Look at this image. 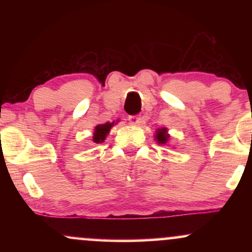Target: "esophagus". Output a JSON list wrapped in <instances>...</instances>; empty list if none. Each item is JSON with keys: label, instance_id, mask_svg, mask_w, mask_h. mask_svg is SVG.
I'll list each match as a JSON object with an SVG mask.
<instances>
[{"label": "esophagus", "instance_id": "esophagus-1", "mask_svg": "<svg viewBox=\"0 0 252 252\" xmlns=\"http://www.w3.org/2000/svg\"><path fill=\"white\" fill-rule=\"evenodd\" d=\"M129 122L131 126H141V123H142V118L137 116H130Z\"/></svg>", "mask_w": 252, "mask_h": 252}]
</instances>
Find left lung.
I'll return each mask as SVG.
<instances>
[{
	"instance_id": "8db88e82",
	"label": "left lung",
	"mask_w": 252,
	"mask_h": 252,
	"mask_svg": "<svg viewBox=\"0 0 252 252\" xmlns=\"http://www.w3.org/2000/svg\"><path fill=\"white\" fill-rule=\"evenodd\" d=\"M169 137H170V136L168 134V130H167V128H158V129H156L154 138H155V141L158 144H162V146L164 144V146H166V144L168 143Z\"/></svg>"
}]
</instances>
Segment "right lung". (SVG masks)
Here are the masks:
<instances>
[{
  "label": "right lung",
  "mask_w": 252,
  "mask_h": 252,
  "mask_svg": "<svg viewBox=\"0 0 252 252\" xmlns=\"http://www.w3.org/2000/svg\"><path fill=\"white\" fill-rule=\"evenodd\" d=\"M120 122V121H116V122H106L104 124H98V126H94V135H92V142L94 143H103L105 141L106 136L109 135L110 130L114 126Z\"/></svg>",
  "instance_id": "add662e5"
}]
</instances>
